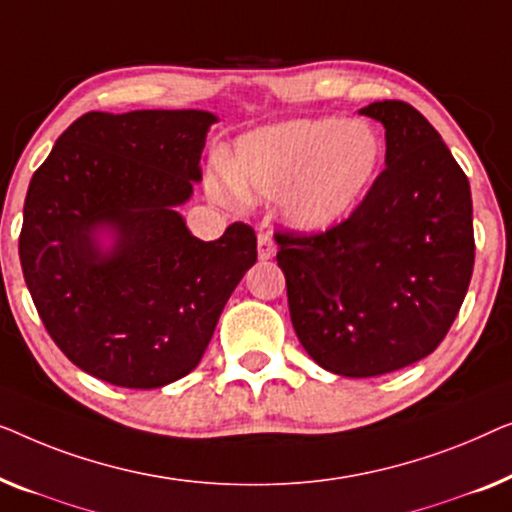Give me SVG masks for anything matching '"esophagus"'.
<instances>
[{
  "label": "esophagus",
  "instance_id": "obj_1",
  "mask_svg": "<svg viewBox=\"0 0 512 512\" xmlns=\"http://www.w3.org/2000/svg\"><path fill=\"white\" fill-rule=\"evenodd\" d=\"M273 253H276V248H273V239L269 232H259L257 236V255L259 259H271Z\"/></svg>",
  "mask_w": 512,
  "mask_h": 512
}]
</instances>
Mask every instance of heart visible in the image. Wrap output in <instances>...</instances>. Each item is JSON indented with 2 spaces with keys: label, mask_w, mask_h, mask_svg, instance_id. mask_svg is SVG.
I'll list each match as a JSON object with an SVG mask.
<instances>
[{
  "label": "heart",
  "mask_w": 512,
  "mask_h": 512,
  "mask_svg": "<svg viewBox=\"0 0 512 512\" xmlns=\"http://www.w3.org/2000/svg\"><path fill=\"white\" fill-rule=\"evenodd\" d=\"M383 155V139L364 120H287L241 136L232 167L215 162L206 187L229 206L243 204L248 192L280 199L292 227L325 232L362 204Z\"/></svg>",
  "instance_id": "1"
}]
</instances>
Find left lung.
<instances>
[{
    "mask_svg": "<svg viewBox=\"0 0 512 512\" xmlns=\"http://www.w3.org/2000/svg\"><path fill=\"white\" fill-rule=\"evenodd\" d=\"M385 169L348 220L322 234L278 232L290 318L336 376L371 378L431 355L469 290L475 241L469 178L406 102H373Z\"/></svg>",
    "mask_w": 512,
    "mask_h": 512,
    "instance_id": "left-lung-1",
    "label": "left lung"
}]
</instances>
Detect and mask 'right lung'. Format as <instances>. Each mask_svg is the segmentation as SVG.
Returning <instances> with one entry per match:
<instances>
[{"label":"right lung","mask_w":512,"mask_h":512,"mask_svg":"<svg viewBox=\"0 0 512 512\" xmlns=\"http://www.w3.org/2000/svg\"><path fill=\"white\" fill-rule=\"evenodd\" d=\"M208 111H90L27 190L18 253L57 348L90 376L155 390L201 362L229 294L257 259L253 227L199 241L176 206L201 181ZM99 231L114 243L104 251Z\"/></svg>","instance_id":"1"}]
</instances>
